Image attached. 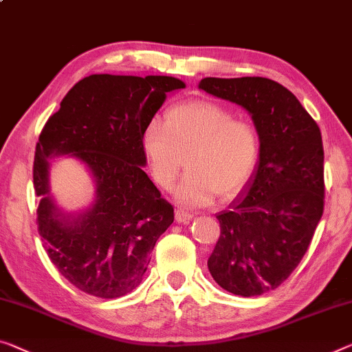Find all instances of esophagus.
<instances>
[{
    "label": "esophagus",
    "mask_w": 352,
    "mask_h": 352,
    "mask_svg": "<svg viewBox=\"0 0 352 352\" xmlns=\"http://www.w3.org/2000/svg\"><path fill=\"white\" fill-rule=\"evenodd\" d=\"M192 218H194V214L185 212V210H182V208H177V210H175V219H177V223H183V224L190 223Z\"/></svg>",
    "instance_id": "esophagus-1"
}]
</instances>
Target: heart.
<instances>
[{"label":"heart","instance_id":"obj_1","mask_svg":"<svg viewBox=\"0 0 352 352\" xmlns=\"http://www.w3.org/2000/svg\"><path fill=\"white\" fill-rule=\"evenodd\" d=\"M142 148L156 185L170 190L183 167L186 175L175 190L180 206L202 207L242 191L259 156V138L248 122L235 120L226 107L208 101L169 109L164 126L151 120L142 133Z\"/></svg>","mask_w":352,"mask_h":352}]
</instances>
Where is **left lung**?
Returning <instances> with one entry per match:
<instances>
[{
  "mask_svg": "<svg viewBox=\"0 0 352 352\" xmlns=\"http://www.w3.org/2000/svg\"><path fill=\"white\" fill-rule=\"evenodd\" d=\"M199 90L240 106L259 135V161L243 190L217 214L208 270L242 297L275 289L300 264L324 212V150L298 99L265 77H206Z\"/></svg>",
  "mask_w": 352,
  "mask_h": 352,
  "instance_id": "8db88e82",
  "label": "left lung"
}]
</instances>
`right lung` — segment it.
I'll return each mask as SVG.
<instances>
[{
	"mask_svg": "<svg viewBox=\"0 0 352 352\" xmlns=\"http://www.w3.org/2000/svg\"><path fill=\"white\" fill-rule=\"evenodd\" d=\"M185 88L169 76L93 74L77 82L36 145L33 183L39 235L50 261L77 289L117 298L142 281L156 240L174 223V207L144 172L142 133L167 93ZM86 166L94 201L66 212L50 194L51 160Z\"/></svg>",
	"mask_w": 352,
	"mask_h": 352,
	"instance_id": "right-lung-1",
	"label": "right lung"
}]
</instances>
